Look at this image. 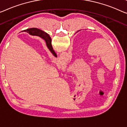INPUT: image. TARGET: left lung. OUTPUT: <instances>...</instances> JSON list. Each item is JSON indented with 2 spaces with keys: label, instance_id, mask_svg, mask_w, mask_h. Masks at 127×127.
<instances>
[{
  "label": "left lung",
  "instance_id": "1",
  "mask_svg": "<svg viewBox=\"0 0 127 127\" xmlns=\"http://www.w3.org/2000/svg\"><path fill=\"white\" fill-rule=\"evenodd\" d=\"M50 39H51V38H50ZM50 40H51V39H50Z\"/></svg>",
  "mask_w": 127,
  "mask_h": 127
}]
</instances>
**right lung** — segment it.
I'll use <instances>...</instances> for the list:
<instances>
[{
  "label": "right lung",
  "mask_w": 127,
  "mask_h": 127,
  "mask_svg": "<svg viewBox=\"0 0 127 127\" xmlns=\"http://www.w3.org/2000/svg\"><path fill=\"white\" fill-rule=\"evenodd\" d=\"M26 30L27 31V32H28L30 34H31V35L39 36L40 37H41V38L44 39L45 40V42H46L47 46L49 50H50V51L52 52V54L54 55L55 57L57 56L55 52L54 51V50H53L52 46L51 45V40H50L51 39H50L51 37L50 36H49L48 34H47V33H45V32L41 31V30H40L36 28H30V29H27Z\"/></svg>",
  "instance_id": "right-lung-1"
}]
</instances>
